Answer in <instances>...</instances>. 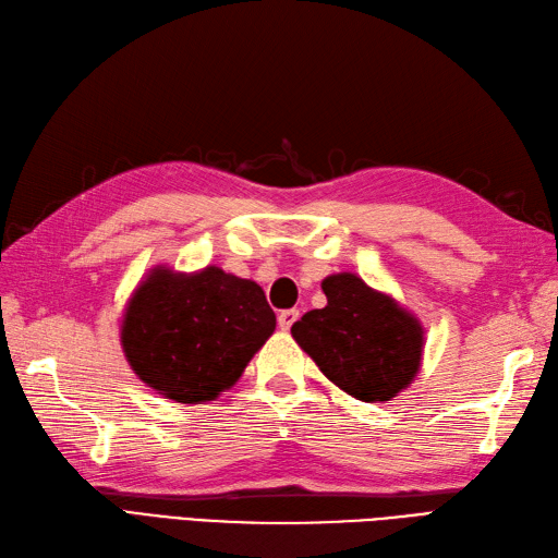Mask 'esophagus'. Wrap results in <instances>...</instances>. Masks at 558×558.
<instances>
[{"label": "esophagus", "mask_w": 558, "mask_h": 558, "mask_svg": "<svg viewBox=\"0 0 558 558\" xmlns=\"http://www.w3.org/2000/svg\"><path fill=\"white\" fill-rule=\"evenodd\" d=\"M296 318H299V311H296V308L280 311V313H278V325H280V330H290V327L296 323Z\"/></svg>", "instance_id": "obj_1"}]
</instances>
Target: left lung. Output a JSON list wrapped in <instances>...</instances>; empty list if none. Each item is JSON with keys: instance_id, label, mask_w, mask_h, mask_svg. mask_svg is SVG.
Here are the masks:
<instances>
[{"instance_id": "left-lung-1", "label": "left lung", "mask_w": 558, "mask_h": 558, "mask_svg": "<svg viewBox=\"0 0 558 558\" xmlns=\"http://www.w3.org/2000/svg\"><path fill=\"white\" fill-rule=\"evenodd\" d=\"M325 308L292 325V337L320 373L363 403H384L417 377L424 327L389 294L355 276L323 280Z\"/></svg>"}]
</instances>
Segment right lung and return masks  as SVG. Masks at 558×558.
<instances>
[{
  "mask_svg": "<svg viewBox=\"0 0 558 558\" xmlns=\"http://www.w3.org/2000/svg\"><path fill=\"white\" fill-rule=\"evenodd\" d=\"M276 330L254 280L207 266L153 268L124 308L122 351L141 381L177 403L214 401L245 373Z\"/></svg>",
  "mask_w": 558,
  "mask_h": 558,
  "instance_id": "add662e5",
  "label": "right lung"
}]
</instances>
